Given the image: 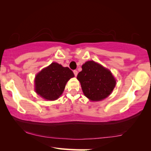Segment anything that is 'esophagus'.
<instances>
[{"label":"esophagus","mask_w":151,"mask_h":151,"mask_svg":"<svg viewBox=\"0 0 151 151\" xmlns=\"http://www.w3.org/2000/svg\"><path fill=\"white\" fill-rule=\"evenodd\" d=\"M73 73H74V75H75V76H77L78 73V72L77 70H74V71H73Z\"/></svg>","instance_id":"34e87169"}]
</instances>
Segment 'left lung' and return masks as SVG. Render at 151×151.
I'll return each mask as SVG.
<instances>
[{
  "label": "left lung",
  "mask_w": 151,
  "mask_h": 151,
  "mask_svg": "<svg viewBox=\"0 0 151 151\" xmlns=\"http://www.w3.org/2000/svg\"><path fill=\"white\" fill-rule=\"evenodd\" d=\"M82 68L77 79L84 96L92 101H100L108 97L116 82L111 71L94 61L86 62Z\"/></svg>",
  "instance_id": "1"
}]
</instances>
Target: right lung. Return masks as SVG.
I'll return each mask as SVG.
<instances>
[{
    "label": "right lung",
    "mask_w": 151,
    "mask_h": 151,
    "mask_svg": "<svg viewBox=\"0 0 151 151\" xmlns=\"http://www.w3.org/2000/svg\"><path fill=\"white\" fill-rule=\"evenodd\" d=\"M74 74L68 67L53 63L37 74L35 87L37 93L48 100H55L63 93L66 84Z\"/></svg>",
    "instance_id": "add662e5"
}]
</instances>
